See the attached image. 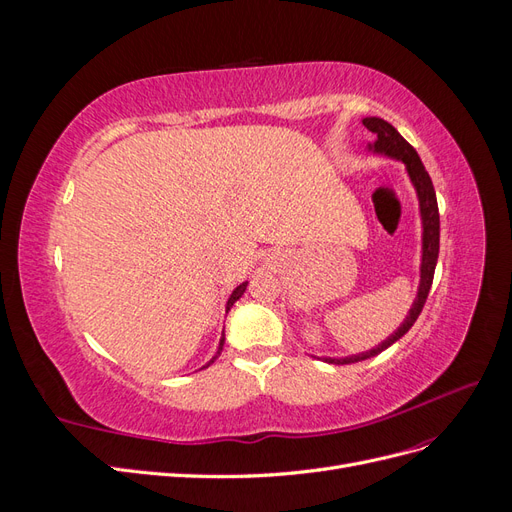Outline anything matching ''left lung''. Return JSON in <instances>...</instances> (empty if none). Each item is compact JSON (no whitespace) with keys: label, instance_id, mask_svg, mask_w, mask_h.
I'll use <instances>...</instances> for the list:
<instances>
[{"label":"left lung","instance_id":"left-lung-1","mask_svg":"<svg viewBox=\"0 0 512 512\" xmlns=\"http://www.w3.org/2000/svg\"><path fill=\"white\" fill-rule=\"evenodd\" d=\"M363 126L376 136L374 143H369V151L380 153V156L393 158L406 164L408 177L414 185L416 196H418V207H421V222H423V256H421V284H418V292L416 299L410 307V312L406 316V320L399 324V329L386 337L382 344H378L376 348H371L367 352H359L352 356H342V359H335V356H322L324 363L331 365H350V363H359L365 359H371V356L380 354L382 350H386L389 346H393L397 339L404 337L412 324L416 322V318L421 316L423 305L427 301V294L433 282V271H436V262H438V252H440V213H438V200H436V190H433L431 177L425 170L421 158H418L416 149L401 136L389 121H384L380 117H365Z\"/></svg>","mask_w":512,"mask_h":512}]
</instances>
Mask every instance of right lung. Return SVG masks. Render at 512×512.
<instances>
[{
  "label": "right lung",
  "instance_id": "right-lung-1",
  "mask_svg": "<svg viewBox=\"0 0 512 512\" xmlns=\"http://www.w3.org/2000/svg\"><path fill=\"white\" fill-rule=\"evenodd\" d=\"M245 288H247V282H243V284H239L235 290H232V294H230V299H228V303H226V314H228V309L232 307V305H235L241 297H243V292H245ZM222 348H224V331H222V339H220V346H218V352H215V356H213V359L205 365V367H209L215 359H218V356H220V352H222Z\"/></svg>",
  "mask_w": 512,
  "mask_h": 512
}]
</instances>
